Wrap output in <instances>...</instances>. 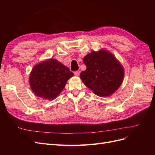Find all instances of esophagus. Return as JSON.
Listing matches in <instances>:
<instances>
[{"mask_svg": "<svg viewBox=\"0 0 155 155\" xmlns=\"http://www.w3.org/2000/svg\"><path fill=\"white\" fill-rule=\"evenodd\" d=\"M74 75H75V76H79V74H80V72L78 71H78H75V72H74Z\"/></svg>", "mask_w": 155, "mask_h": 155, "instance_id": "1", "label": "esophagus"}]
</instances>
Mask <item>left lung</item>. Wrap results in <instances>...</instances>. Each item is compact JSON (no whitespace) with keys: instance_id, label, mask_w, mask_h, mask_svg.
Returning <instances> with one entry per match:
<instances>
[{"instance_id":"obj_1","label":"left lung","mask_w":155,"mask_h":155,"mask_svg":"<svg viewBox=\"0 0 155 155\" xmlns=\"http://www.w3.org/2000/svg\"><path fill=\"white\" fill-rule=\"evenodd\" d=\"M83 62L87 69L81 72L80 78L96 95L110 96L122 83L124 68L109 51H92L83 58Z\"/></svg>"}]
</instances>
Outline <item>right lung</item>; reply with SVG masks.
I'll return each instance as SVG.
<instances>
[{
  "label": "right lung",
  "instance_id": "1",
  "mask_svg": "<svg viewBox=\"0 0 155 155\" xmlns=\"http://www.w3.org/2000/svg\"><path fill=\"white\" fill-rule=\"evenodd\" d=\"M74 76L68 67L55 59L35 65L30 76L32 91L40 97L53 100L63 90L68 79Z\"/></svg>",
  "mask_w": 155,
  "mask_h": 155
}]
</instances>
